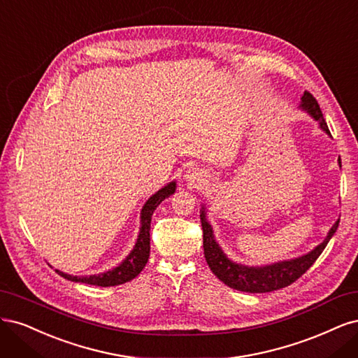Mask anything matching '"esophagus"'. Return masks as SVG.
I'll list each match as a JSON object with an SVG mask.
<instances>
[{
	"label": "esophagus",
	"instance_id": "esophagus-1",
	"mask_svg": "<svg viewBox=\"0 0 358 358\" xmlns=\"http://www.w3.org/2000/svg\"><path fill=\"white\" fill-rule=\"evenodd\" d=\"M186 178H187V181H189V182L194 184V186H198V184H201V182H202V177H201V174H199V172H196V171H189V174L186 176Z\"/></svg>",
	"mask_w": 358,
	"mask_h": 358
}]
</instances>
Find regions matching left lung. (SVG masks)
I'll list each match as a JSON object with an SVG mask.
<instances>
[{"instance_id": "1", "label": "left lung", "mask_w": 358, "mask_h": 358, "mask_svg": "<svg viewBox=\"0 0 358 358\" xmlns=\"http://www.w3.org/2000/svg\"><path fill=\"white\" fill-rule=\"evenodd\" d=\"M301 108L306 111L310 117L318 122L320 128L324 131L327 135H330V131L327 128V123L322 117V113L320 110V106L317 99L309 94L308 90L303 92L302 95ZM331 136V135H330ZM341 166V160H339ZM201 223L203 230V255L205 260L208 263L210 269L217 276L218 280L229 285L230 288H235L239 292L247 293H268L273 290H280L287 285L293 284L314 264V262L320 257L322 250L326 248L329 241L336 232L339 226L338 222L331 226L326 239L317 245L313 251H309L308 255H303L301 257H296L292 260H282L266 264V266H245L236 262L230 260L222 247L218 245V242L214 238L213 227L206 220V211L205 206L201 210Z\"/></svg>"}]
</instances>
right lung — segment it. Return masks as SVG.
<instances>
[{
	"instance_id": "add662e5",
	"label": "right lung",
	"mask_w": 358,
	"mask_h": 358,
	"mask_svg": "<svg viewBox=\"0 0 358 358\" xmlns=\"http://www.w3.org/2000/svg\"><path fill=\"white\" fill-rule=\"evenodd\" d=\"M177 184L172 181L166 184L165 187L157 190L153 196H150V199L144 203L141 210V227L140 234H138V239L135 242L134 250L129 252V256L126 257L119 266L113 268L103 273L98 275H89V276H74L70 273H64L61 271H56L65 280H70L74 282H85L90 285H99V287H111V285H119L124 284L140 273L145 263L148 262L150 256V223H152V215L155 210L159 206V203L164 199L169 198L172 193H176Z\"/></svg>"
}]
</instances>
